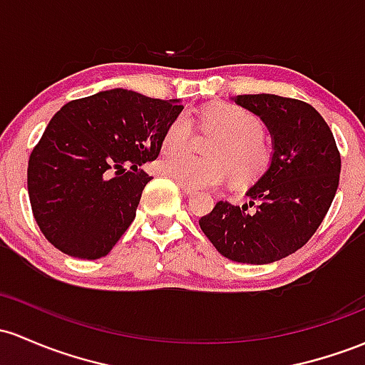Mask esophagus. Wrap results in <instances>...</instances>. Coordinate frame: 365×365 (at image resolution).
<instances>
[{
    "mask_svg": "<svg viewBox=\"0 0 365 365\" xmlns=\"http://www.w3.org/2000/svg\"><path fill=\"white\" fill-rule=\"evenodd\" d=\"M178 185H180V189H182L183 192H185L187 195H189V194H194V192H195L194 187H190V185H187V183L180 182V180H178Z\"/></svg>",
    "mask_w": 365,
    "mask_h": 365,
    "instance_id": "34e87169",
    "label": "esophagus"
}]
</instances>
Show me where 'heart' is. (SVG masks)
Instances as JSON below:
<instances>
[{"instance_id":"b5f03b06","label":"heart","mask_w":365,"mask_h":365,"mask_svg":"<svg viewBox=\"0 0 365 365\" xmlns=\"http://www.w3.org/2000/svg\"><path fill=\"white\" fill-rule=\"evenodd\" d=\"M201 119L207 130L220 135L207 152L213 159H199L182 150L190 143L194 124L187 114H178L164 131V152L158 161L163 175L199 189L220 185L228 176V168L241 182L253 180L267 170L272 154L263 140L265 126L258 115L239 106H216L204 109Z\"/></svg>"}]
</instances>
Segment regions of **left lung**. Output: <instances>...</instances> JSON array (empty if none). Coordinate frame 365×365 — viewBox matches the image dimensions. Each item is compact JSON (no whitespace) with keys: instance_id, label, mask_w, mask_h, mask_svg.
Returning a JSON list of instances; mask_svg holds the SVG:
<instances>
[{"instance_id":"left-lung-1","label":"left lung","mask_w":365,"mask_h":365,"mask_svg":"<svg viewBox=\"0 0 365 365\" xmlns=\"http://www.w3.org/2000/svg\"><path fill=\"white\" fill-rule=\"evenodd\" d=\"M235 103L270 131V166L247 189L250 206L218 201L199 225L225 258L265 265L293 255L315 234L338 190L341 155L310 103L270 93L239 95Z\"/></svg>"}]
</instances>
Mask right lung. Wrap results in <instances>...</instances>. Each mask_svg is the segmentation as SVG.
I'll list each match as a JSON object with an SVG mask.
<instances>
[{
    "mask_svg": "<svg viewBox=\"0 0 365 365\" xmlns=\"http://www.w3.org/2000/svg\"><path fill=\"white\" fill-rule=\"evenodd\" d=\"M114 88L66 103L31 152L27 190L39 230L62 253L98 259L137 215L166 128L183 109Z\"/></svg>",
    "mask_w": 365,
    "mask_h": 365,
    "instance_id": "obj_1",
    "label": "right lung"
}]
</instances>
